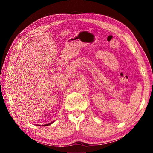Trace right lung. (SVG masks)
Here are the masks:
<instances>
[{"instance_id":"add662e5","label":"right lung","mask_w":153,"mask_h":153,"mask_svg":"<svg viewBox=\"0 0 153 153\" xmlns=\"http://www.w3.org/2000/svg\"><path fill=\"white\" fill-rule=\"evenodd\" d=\"M53 123V122H51V123H48V124H45V125H44V126H49V125H51V123Z\"/></svg>"}]
</instances>
